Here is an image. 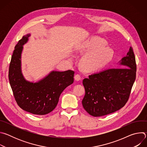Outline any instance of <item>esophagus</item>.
Segmentation results:
<instances>
[{
	"label": "esophagus",
	"mask_w": 147,
	"mask_h": 147,
	"mask_svg": "<svg viewBox=\"0 0 147 147\" xmlns=\"http://www.w3.org/2000/svg\"><path fill=\"white\" fill-rule=\"evenodd\" d=\"M74 79H75L76 81H80V80L81 79V77L80 75H79V74H76L75 76H74Z\"/></svg>",
	"instance_id": "34e87169"
}]
</instances>
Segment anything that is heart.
Listing matches in <instances>:
<instances>
[{
    "label": "heart",
    "instance_id": "1",
    "mask_svg": "<svg viewBox=\"0 0 147 147\" xmlns=\"http://www.w3.org/2000/svg\"><path fill=\"white\" fill-rule=\"evenodd\" d=\"M105 40L92 37L80 44L77 48L78 53L86 54L81 60V65L86 71L98 70L109 63L113 55V51L106 47Z\"/></svg>",
    "mask_w": 147,
    "mask_h": 147
}]
</instances>
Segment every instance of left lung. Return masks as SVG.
Here are the masks:
<instances>
[{"label":"left lung","instance_id":"obj_1","mask_svg":"<svg viewBox=\"0 0 147 147\" xmlns=\"http://www.w3.org/2000/svg\"><path fill=\"white\" fill-rule=\"evenodd\" d=\"M120 64L123 68L105 70L83 80L86 94L82 104L90 115L99 117L113 113L129 100L137 69L132 47Z\"/></svg>","mask_w":147,"mask_h":147}]
</instances>
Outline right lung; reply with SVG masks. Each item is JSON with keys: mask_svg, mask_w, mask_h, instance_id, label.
Listing matches in <instances>:
<instances>
[{"mask_svg": "<svg viewBox=\"0 0 147 147\" xmlns=\"http://www.w3.org/2000/svg\"><path fill=\"white\" fill-rule=\"evenodd\" d=\"M30 34L24 35L14 48L9 66V79L18 105L34 115H44L57 106L61 92L74 82V71H52L36 82L27 81L22 72L21 56Z\"/></svg>", "mask_w": 147, "mask_h": 147, "instance_id": "right-lung-1", "label": "right lung"}]
</instances>
